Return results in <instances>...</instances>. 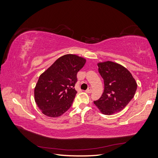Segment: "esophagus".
Wrapping results in <instances>:
<instances>
[{
	"label": "esophagus",
	"instance_id": "1",
	"mask_svg": "<svg viewBox=\"0 0 158 158\" xmlns=\"http://www.w3.org/2000/svg\"><path fill=\"white\" fill-rule=\"evenodd\" d=\"M85 92H86L87 93L90 94V93H92V88H88L86 90H85Z\"/></svg>",
	"mask_w": 158,
	"mask_h": 158
}]
</instances>
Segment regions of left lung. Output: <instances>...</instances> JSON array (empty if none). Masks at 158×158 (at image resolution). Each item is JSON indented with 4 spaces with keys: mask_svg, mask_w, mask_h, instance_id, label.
<instances>
[{
    "mask_svg": "<svg viewBox=\"0 0 158 158\" xmlns=\"http://www.w3.org/2000/svg\"><path fill=\"white\" fill-rule=\"evenodd\" d=\"M98 66L104 81V91L94 103L104 114L120 112L134 98L137 89L136 81L126 68L116 63L107 61Z\"/></svg>",
    "mask_w": 158,
    "mask_h": 158,
    "instance_id": "8db88e82",
    "label": "left lung"
}]
</instances>
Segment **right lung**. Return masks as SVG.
Here are the masks:
<instances>
[{"label": "right lung", "mask_w": 158, "mask_h": 158, "mask_svg": "<svg viewBox=\"0 0 158 158\" xmlns=\"http://www.w3.org/2000/svg\"><path fill=\"white\" fill-rule=\"evenodd\" d=\"M85 63L82 57L65 55L40 75L34 89L35 102L46 116L58 117L71 107L77 94V73Z\"/></svg>", "instance_id": "add662e5"}]
</instances>
